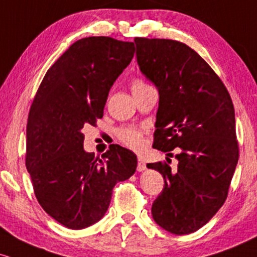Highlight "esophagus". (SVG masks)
Segmentation results:
<instances>
[{"mask_svg": "<svg viewBox=\"0 0 257 257\" xmlns=\"http://www.w3.org/2000/svg\"><path fill=\"white\" fill-rule=\"evenodd\" d=\"M138 172H143V170L146 169V163L144 161L143 157H138Z\"/></svg>", "mask_w": 257, "mask_h": 257, "instance_id": "1", "label": "esophagus"}]
</instances>
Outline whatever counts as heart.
Returning <instances> with one entry per match:
<instances>
[{
  "label": "heart",
  "instance_id": "b5f03b06",
  "mask_svg": "<svg viewBox=\"0 0 257 257\" xmlns=\"http://www.w3.org/2000/svg\"><path fill=\"white\" fill-rule=\"evenodd\" d=\"M146 83L141 79H134L132 82L131 89L132 93L140 88L146 87ZM118 138L119 140L124 144L125 146L131 147V149H139L143 145V132L139 131V129L134 128H122L118 131Z\"/></svg>",
  "mask_w": 257,
  "mask_h": 257
}]
</instances>
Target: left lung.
Listing matches in <instances>:
<instances>
[{
    "mask_svg": "<svg viewBox=\"0 0 257 257\" xmlns=\"http://www.w3.org/2000/svg\"><path fill=\"white\" fill-rule=\"evenodd\" d=\"M141 72L159 93L153 147L172 159L149 163L163 175L152 204L153 220L174 234L203 227L223 205L239 158L234 107L228 90L208 63L187 44L135 37Z\"/></svg>",
    "mask_w": 257,
    "mask_h": 257,
    "instance_id": "left-lung-1",
    "label": "left lung"
}]
</instances>
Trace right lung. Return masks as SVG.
I'll return each instance as SVG.
<instances>
[{
    "label": "right lung",
    "instance_id": "1",
    "mask_svg": "<svg viewBox=\"0 0 257 257\" xmlns=\"http://www.w3.org/2000/svg\"><path fill=\"white\" fill-rule=\"evenodd\" d=\"M135 47L112 37H85L49 67L26 124L25 163L35 196L59 223L82 229L104 216L112 190L137 170V156L110 145L101 158L83 149L84 125L102 118L108 91Z\"/></svg>",
    "mask_w": 257,
    "mask_h": 257
}]
</instances>
